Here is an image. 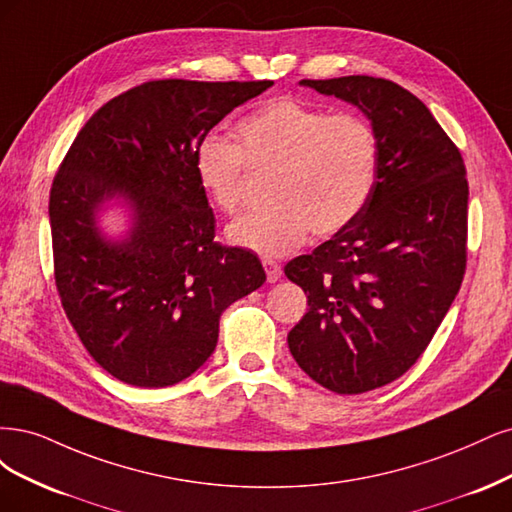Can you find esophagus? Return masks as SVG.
Segmentation results:
<instances>
[{"label": "esophagus", "mask_w": 512, "mask_h": 512, "mask_svg": "<svg viewBox=\"0 0 512 512\" xmlns=\"http://www.w3.org/2000/svg\"><path fill=\"white\" fill-rule=\"evenodd\" d=\"M263 268H266L268 283H276V280L283 276V268H280V263H276L274 259H263Z\"/></svg>", "instance_id": "34e87169"}]
</instances>
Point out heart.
Wrapping results in <instances>:
<instances>
[{
	"label": "heart",
	"mask_w": 512,
	"mask_h": 512,
	"mask_svg": "<svg viewBox=\"0 0 512 512\" xmlns=\"http://www.w3.org/2000/svg\"><path fill=\"white\" fill-rule=\"evenodd\" d=\"M236 142L204 136L195 146L197 183L225 214L242 208L246 166L272 170L270 206L229 227L238 246L280 257L306 234L332 236L364 210L378 168V140L357 114H329L293 97L261 104L236 125Z\"/></svg>",
	"instance_id": "b5f03b06"
}]
</instances>
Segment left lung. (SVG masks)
Here are the masks:
<instances>
[{"label": "left lung", "mask_w": 512, "mask_h": 512, "mask_svg": "<svg viewBox=\"0 0 512 512\" xmlns=\"http://www.w3.org/2000/svg\"><path fill=\"white\" fill-rule=\"evenodd\" d=\"M300 85L357 106L378 140L359 217L285 266L308 295L287 336L293 359L321 387L355 395L415 366L455 300L468 255L466 166L427 106L391 80Z\"/></svg>", "instance_id": "8db88e82"}]
</instances>
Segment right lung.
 <instances>
[{
    "label": "right lung",
    "mask_w": 512,
    "mask_h": 512,
    "mask_svg": "<svg viewBox=\"0 0 512 512\" xmlns=\"http://www.w3.org/2000/svg\"><path fill=\"white\" fill-rule=\"evenodd\" d=\"M272 80H151L114 97L78 131L51 187L55 285L80 342L134 387L185 381L212 355L223 310L266 283L259 257L214 240L195 146ZM121 196L119 243L96 210Z\"/></svg>",
    "instance_id": "add662e5"
}]
</instances>
